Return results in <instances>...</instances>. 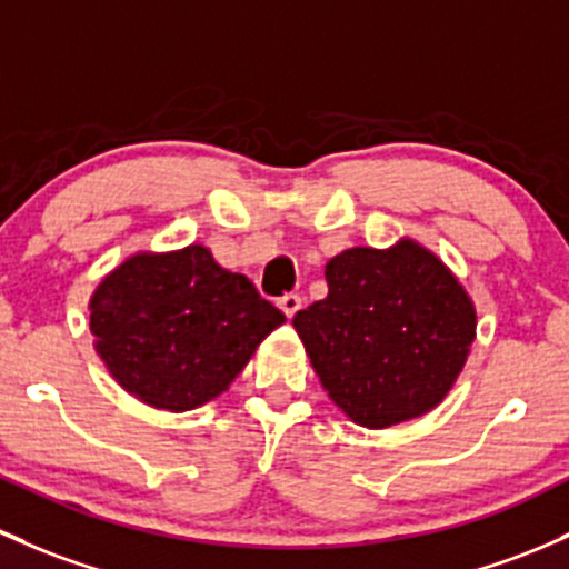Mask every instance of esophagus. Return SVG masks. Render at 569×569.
<instances>
[{"instance_id": "1", "label": "esophagus", "mask_w": 569, "mask_h": 569, "mask_svg": "<svg viewBox=\"0 0 569 569\" xmlns=\"http://www.w3.org/2000/svg\"><path fill=\"white\" fill-rule=\"evenodd\" d=\"M278 305H280V310H283V313L291 319V316L302 308V297L300 295H283L278 300Z\"/></svg>"}]
</instances>
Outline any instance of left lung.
<instances>
[{"label": "left lung", "mask_w": 569, "mask_h": 569, "mask_svg": "<svg viewBox=\"0 0 569 569\" xmlns=\"http://www.w3.org/2000/svg\"><path fill=\"white\" fill-rule=\"evenodd\" d=\"M325 278V300L291 325L332 403L362 428L436 409L477 335L475 302L445 261L400 239L387 250H343Z\"/></svg>", "instance_id": "left-lung-1"}]
</instances>
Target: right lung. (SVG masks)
<instances>
[{"label":"right lung","mask_w":569,"mask_h":569,"mask_svg":"<svg viewBox=\"0 0 569 569\" xmlns=\"http://www.w3.org/2000/svg\"><path fill=\"white\" fill-rule=\"evenodd\" d=\"M286 316L204 244L133 253L89 300L94 351L141 403L190 411L229 390Z\"/></svg>","instance_id":"1"}]
</instances>
